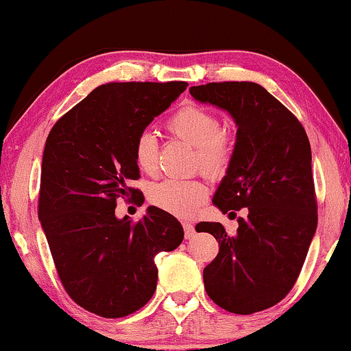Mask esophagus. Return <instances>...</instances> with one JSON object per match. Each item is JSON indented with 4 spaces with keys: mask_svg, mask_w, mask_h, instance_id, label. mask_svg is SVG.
<instances>
[{
    "mask_svg": "<svg viewBox=\"0 0 351 351\" xmlns=\"http://www.w3.org/2000/svg\"><path fill=\"white\" fill-rule=\"evenodd\" d=\"M184 233H185V239H191V238L196 237L195 227L191 223H189V222L184 223Z\"/></svg>",
    "mask_w": 351,
    "mask_h": 351,
    "instance_id": "esophagus-1",
    "label": "esophagus"
}]
</instances>
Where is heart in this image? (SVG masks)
Wrapping results in <instances>:
<instances>
[{
	"instance_id": "b5f03b06",
	"label": "heart",
	"mask_w": 351,
	"mask_h": 351,
	"mask_svg": "<svg viewBox=\"0 0 351 351\" xmlns=\"http://www.w3.org/2000/svg\"><path fill=\"white\" fill-rule=\"evenodd\" d=\"M217 114L201 105L189 104L167 119L166 126L172 136L196 147V166L209 177H220L227 171L233 155V141L227 129L219 126ZM160 147L155 134L142 131L134 142V161L145 174L158 169ZM208 189L203 182L167 179L152 185L148 199L158 209L176 217H191L204 203Z\"/></svg>"
}]
</instances>
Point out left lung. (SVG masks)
<instances>
[{
  "label": "left lung",
  "mask_w": 351,
  "mask_h": 351,
  "mask_svg": "<svg viewBox=\"0 0 351 351\" xmlns=\"http://www.w3.org/2000/svg\"><path fill=\"white\" fill-rule=\"evenodd\" d=\"M190 94L227 110L238 126L232 161L213 203L223 214L247 208L234 237L219 222L196 225V232L219 241L217 257L203 271L204 289L232 313L270 308L295 285L318 225L308 137L261 84L223 81L193 86Z\"/></svg>",
  "instance_id": "1"
}]
</instances>
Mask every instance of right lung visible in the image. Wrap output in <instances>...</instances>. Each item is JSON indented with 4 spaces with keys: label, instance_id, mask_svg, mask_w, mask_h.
I'll use <instances>...</instances> for the list:
<instances>
[{
    "label": "right lung",
    "instance_id": "right-lung-1",
    "mask_svg": "<svg viewBox=\"0 0 351 351\" xmlns=\"http://www.w3.org/2000/svg\"><path fill=\"white\" fill-rule=\"evenodd\" d=\"M185 81L107 83L66 112L46 138L38 217L62 286L84 310L123 318L155 294V256L174 251L184 228L150 206L132 222L117 199H136V137L186 89ZM141 199H137L138 203Z\"/></svg>",
    "mask_w": 351,
    "mask_h": 351
}]
</instances>
